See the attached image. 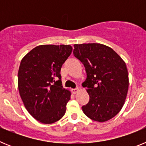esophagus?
Masks as SVG:
<instances>
[{
  "mask_svg": "<svg viewBox=\"0 0 146 146\" xmlns=\"http://www.w3.org/2000/svg\"><path fill=\"white\" fill-rule=\"evenodd\" d=\"M72 94H76L77 92H78V88H74V89H72Z\"/></svg>",
  "mask_w": 146,
  "mask_h": 146,
  "instance_id": "34e87169",
  "label": "esophagus"
}]
</instances>
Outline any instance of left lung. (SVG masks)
Instances as JSON below:
<instances>
[{
    "label": "left lung",
    "mask_w": 146,
    "mask_h": 146,
    "mask_svg": "<svg viewBox=\"0 0 146 146\" xmlns=\"http://www.w3.org/2000/svg\"><path fill=\"white\" fill-rule=\"evenodd\" d=\"M73 54L82 62L87 78L89 102L82 107L86 115L93 121L104 122L115 116L126 100L129 74L123 59L106 45L98 43L74 44Z\"/></svg>",
    "instance_id": "1"
}]
</instances>
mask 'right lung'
I'll use <instances>...</instances> for the list:
<instances>
[{
    "instance_id": "right-lung-1",
    "label": "right lung",
    "mask_w": 146,
    "mask_h": 146,
    "mask_svg": "<svg viewBox=\"0 0 146 146\" xmlns=\"http://www.w3.org/2000/svg\"><path fill=\"white\" fill-rule=\"evenodd\" d=\"M72 51L70 45H39L22 59L20 97L28 113L41 123H55L65 114L71 92L62 86L60 69Z\"/></svg>"
}]
</instances>
